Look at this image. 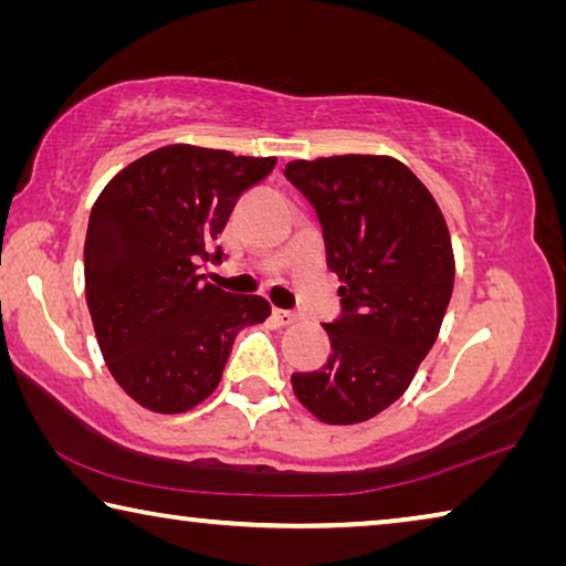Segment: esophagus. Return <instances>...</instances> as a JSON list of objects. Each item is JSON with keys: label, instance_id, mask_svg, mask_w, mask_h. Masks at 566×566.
Masks as SVG:
<instances>
[{"label": "esophagus", "instance_id": "esophagus-1", "mask_svg": "<svg viewBox=\"0 0 566 566\" xmlns=\"http://www.w3.org/2000/svg\"><path fill=\"white\" fill-rule=\"evenodd\" d=\"M274 318H276V322H280L282 326H290V324L296 322V318H300V314L290 312V310H274Z\"/></svg>", "mask_w": 566, "mask_h": 566}]
</instances>
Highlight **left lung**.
Returning a JSON list of instances; mask_svg holds the SVG:
<instances>
[{
  "label": "left lung",
  "mask_w": 566,
  "mask_h": 566,
  "mask_svg": "<svg viewBox=\"0 0 566 566\" xmlns=\"http://www.w3.org/2000/svg\"><path fill=\"white\" fill-rule=\"evenodd\" d=\"M284 176L312 202L344 282L342 314L324 324L328 361L294 374V394L324 423H364L403 396L436 344L455 282L448 224L396 158L292 160Z\"/></svg>",
  "instance_id": "left-lung-1"
}]
</instances>
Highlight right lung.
Instances as JSON below:
<instances>
[{
	"instance_id": "1",
	"label": "right lung",
	"mask_w": 566,
	"mask_h": 566,
	"mask_svg": "<svg viewBox=\"0 0 566 566\" xmlns=\"http://www.w3.org/2000/svg\"><path fill=\"white\" fill-rule=\"evenodd\" d=\"M276 158L176 143L133 160L91 210L86 302L118 386L156 413H185L218 388L240 328L264 322L262 296L230 294L200 272L244 190Z\"/></svg>"
}]
</instances>
